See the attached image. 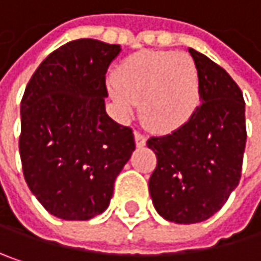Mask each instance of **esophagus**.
<instances>
[{
    "label": "esophagus",
    "instance_id": "obj_1",
    "mask_svg": "<svg viewBox=\"0 0 261 261\" xmlns=\"http://www.w3.org/2000/svg\"><path fill=\"white\" fill-rule=\"evenodd\" d=\"M134 140H136V146L137 148H142L146 145V137L140 133V131H136L134 133Z\"/></svg>",
    "mask_w": 261,
    "mask_h": 261
}]
</instances>
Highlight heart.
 <instances>
[{
  "label": "heart",
  "instance_id": "1",
  "mask_svg": "<svg viewBox=\"0 0 261 261\" xmlns=\"http://www.w3.org/2000/svg\"><path fill=\"white\" fill-rule=\"evenodd\" d=\"M118 112L130 118L139 102L142 122L169 133L186 125L199 107L201 80L195 62L175 51H140L127 57L109 80Z\"/></svg>",
  "mask_w": 261,
  "mask_h": 261
}]
</instances>
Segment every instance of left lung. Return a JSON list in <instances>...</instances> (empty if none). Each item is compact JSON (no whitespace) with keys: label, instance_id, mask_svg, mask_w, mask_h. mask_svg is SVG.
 <instances>
[{"label":"left lung","instance_id":"8db88e82","mask_svg":"<svg viewBox=\"0 0 261 261\" xmlns=\"http://www.w3.org/2000/svg\"><path fill=\"white\" fill-rule=\"evenodd\" d=\"M201 80V106L181 128L151 137L157 155L149 193L169 222L207 221L227 202L240 180L246 143L245 101L227 71L189 48Z\"/></svg>","mask_w":261,"mask_h":261}]
</instances>
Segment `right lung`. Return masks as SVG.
<instances>
[{"label": "right lung", "mask_w": 261, "mask_h": 261, "mask_svg": "<svg viewBox=\"0 0 261 261\" xmlns=\"http://www.w3.org/2000/svg\"><path fill=\"white\" fill-rule=\"evenodd\" d=\"M122 51L77 39L36 69L21 102L19 152L37 201L65 221H87L113 196L115 180L136 148L128 127L106 112V72Z\"/></svg>", "instance_id": "1"}]
</instances>
